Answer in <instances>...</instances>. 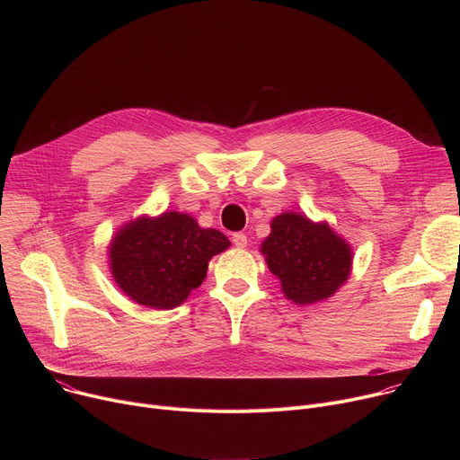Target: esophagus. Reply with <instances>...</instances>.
<instances>
[{
  "label": "esophagus",
  "mask_w": 460,
  "mask_h": 460,
  "mask_svg": "<svg viewBox=\"0 0 460 460\" xmlns=\"http://www.w3.org/2000/svg\"><path fill=\"white\" fill-rule=\"evenodd\" d=\"M233 243H234L236 247H245V245H247V236H245L243 233H234V234H233Z\"/></svg>",
  "instance_id": "esophagus-1"
}]
</instances>
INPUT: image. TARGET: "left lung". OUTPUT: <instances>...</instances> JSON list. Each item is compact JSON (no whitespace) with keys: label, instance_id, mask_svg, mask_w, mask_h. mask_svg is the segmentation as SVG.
Segmentation results:
<instances>
[{"label":"left lung","instance_id":"obj_1","mask_svg":"<svg viewBox=\"0 0 460 460\" xmlns=\"http://www.w3.org/2000/svg\"><path fill=\"white\" fill-rule=\"evenodd\" d=\"M282 293L296 305L332 298L349 279L353 249L325 220L286 211L271 220L270 236L260 243Z\"/></svg>","mask_w":460,"mask_h":460}]
</instances>
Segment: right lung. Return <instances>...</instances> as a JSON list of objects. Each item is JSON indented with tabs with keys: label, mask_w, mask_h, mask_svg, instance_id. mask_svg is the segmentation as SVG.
<instances>
[{
	"label": "right lung",
	"mask_w": 460,
	"mask_h": 460,
	"mask_svg": "<svg viewBox=\"0 0 460 460\" xmlns=\"http://www.w3.org/2000/svg\"><path fill=\"white\" fill-rule=\"evenodd\" d=\"M231 247L218 229L200 227L190 215H142L112 236L107 256L116 286L133 302L172 309L208 277L209 260Z\"/></svg>",
	"instance_id": "right-lung-1"
}]
</instances>
